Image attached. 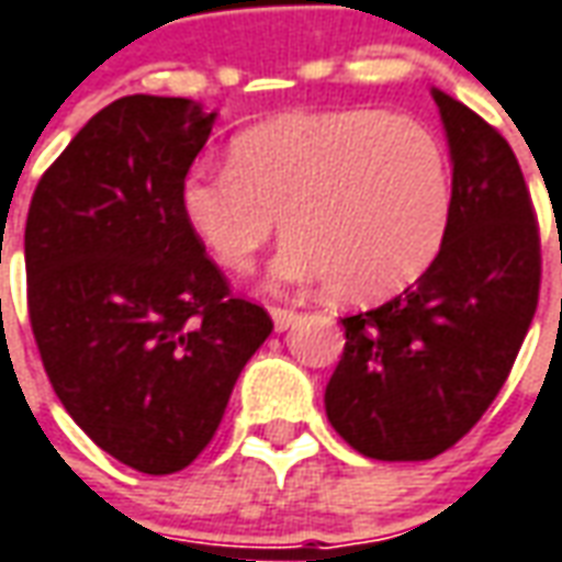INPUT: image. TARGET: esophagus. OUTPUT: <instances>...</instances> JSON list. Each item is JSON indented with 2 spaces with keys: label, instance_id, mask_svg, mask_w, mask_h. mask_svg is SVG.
<instances>
[{
  "label": "esophagus",
  "instance_id": "1",
  "mask_svg": "<svg viewBox=\"0 0 562 562\" xmlns=\"http://www.w3.org/2000/svg\"><path fill=\"white\" fill-rule=\"evenodd\" d=\"M270 316H273V325H277V331H285V328H292L294 319H297V313L289 307H270Z\"/></svg>",
  "mask_w": 562,
  "mask_h": 562
}]
</instances>
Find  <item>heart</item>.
I'll return each instance as SVG.
<instances>
[{
  "instance_id": "obj_1",
  "label": "heart",
  "mask_w": 562,
  "mask_h": 562,
  "mask_svg": "<svg viewBox=\"0 0 562 562\" xmlns=\"http://www.w3.org/2000/svg\"><path fill=\"white\" fill-rule=\"evenodd\" d=\"M179 206L227 273L252 268L282 222L292 240L273 280H331L347 301H380L438 258L453 179L441 143L414 117L294 112L240 133L222 170L188 172Z\"/></svg>"
}]
</instances>
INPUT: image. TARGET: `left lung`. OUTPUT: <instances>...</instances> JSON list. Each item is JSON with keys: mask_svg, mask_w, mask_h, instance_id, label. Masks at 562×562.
Instances as JSON below:
<instances>
[{"mask_svg": "<svg viewBox=\"0 0 562 562\" xmlns=\"http://www.w3.org/2000/svg\"><path fill=\"white\" fill-rule=\"evenodd\" d=\"M431 97L453 160L445 246L383 307L340 319L325 386L337 435L383 462L438 457L484 417L539 304V225L512 145L445 90Z\"/></svg>", "mask_w": 562, "mask_h": 562, "instance_id": "left-lung-1", "label": "left lung"}]
</instances>
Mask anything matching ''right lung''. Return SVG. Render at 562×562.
I'll use <instances>...</instances> for the list:
<instances>
[{
  "label": "right lung",
  "instance_id": "add662e5",
  "mask_svg": "<svg viewBox=\"0 0 562 562\" xmlns=\"http://www.w3.org/2000/svg\"><path fill=\"white\" fill-rule=\"evenodd\" d=\"M213 124L186 97H121L45 170L26 215V304L50 386L93 445L143 474L200 457L273 331L182 218Z\"/></svg>",
  "mask_w": 562,
  "mask_h": 562
}]
</instances>
